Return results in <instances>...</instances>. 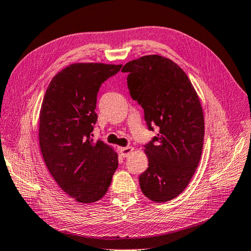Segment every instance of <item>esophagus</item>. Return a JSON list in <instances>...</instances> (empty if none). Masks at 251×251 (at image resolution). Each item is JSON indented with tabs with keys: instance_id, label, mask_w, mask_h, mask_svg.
I'll list each match as a JSON object with an SVG mask.
<instances>
[{
	"instance_id": "1",
	"label": "esophagus",
	"mask_w": 251,
	"mask_h": 251,
	"mask_svg": "<svg viewBox=\"0 0 251 251\" xmlns=\"http://www.w3.org/2000/svg\"><path fill=\"white\" fill-rule=\"evenodd\" d=\"M120 152L122 156H124V158H127V156H129L132 152H134V148L132 147H124V148H121Z\"/></svg>"
}]
</instances>
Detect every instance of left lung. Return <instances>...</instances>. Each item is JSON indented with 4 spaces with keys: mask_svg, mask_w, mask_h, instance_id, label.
Here are the masks:
<instances>
[{
    "mask_svg": "<svg viewBox=\"0 0 251 251\" xmlns=\"http://www.w3.org/2000/svg\"><path fill=\"white\" fill-rule=\"evenodd\" d=\"M122 72L130 96L145 111L158 137L146 146L148 169L139 176L142 193L154 202L177 197L193 178L203 147L204 119L188 76L168 57L151 54L126 63Z\"/></svg>",
    "mask_w": 251,
    "mask_h": 251,
    "instance_id": "obj_1",
    "label": "left lung"
}]
</instances>
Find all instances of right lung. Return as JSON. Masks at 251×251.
Instances as JSON below:
<instances>
[{
    "mask_svg": "<svg viewBox=\"0 0 251 251\" xmlns=\"http://www.w3.org/2000/svg\"><path fill=\"white\" fill-rule=\"evenodd\" d=\"M122 65L74 63L52 78L39 114V145L54 180L79 203L100 200L119 165L111 146L93 140L97 95Z\"/></svg>",
    "mask_w": 251,
    "mask_h": 251,
    "instance_id": "right-lung-1",
    "label": "right lung"
}]
</instances>
